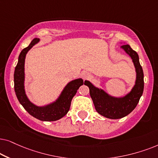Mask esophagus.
Instances as JSON below:
<instances>
[{"mask_svg": "<svg viewBox=\"0 0 158 158\" xmlns=\"http://www.w3.org/2000/svg\"><path fill=\"white\" fill-rule=\"evenodd\" d=\"M81 77H82L83 79H89L90 78V74L89 72H87V71H83L82 73H81Z\"/></svg>", "mask_w": 158, "mask_h": 158, "instance_id": "esophagus-1", "label": "esophagus"}]
</instances>
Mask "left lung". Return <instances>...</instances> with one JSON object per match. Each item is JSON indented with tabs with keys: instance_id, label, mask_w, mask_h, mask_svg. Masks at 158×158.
<instances>
[{
	"instance_id": "1",
	"label": "left lung",
	"mask_w": 158,
	"mask_h": 158,
	"mask_svg": "<svg viewBox=\"0 0 158 158\" xmlns=\"http://www.w3.org/2000/svg\"><path fill=\"white\" fill-rule=\"evenodd\" d=\"M121 48L131 58L136 72L135 85L129 94L123 98H114L102 89L95 87L89 81H85V85L89 89L90 96L97 112L110 119L121 118L129 115L137 106L144 90V73L137 52L129 45H123Z\"/></svg>"
}]
</instances>
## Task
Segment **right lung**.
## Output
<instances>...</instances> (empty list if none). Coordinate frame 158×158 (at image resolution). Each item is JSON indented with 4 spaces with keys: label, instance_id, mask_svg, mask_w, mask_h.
I'll return each mask as SVG.
<instances>
[{
    "label": "right lung",
    "instance_id": "add662e5",
    "mask_svg": "<svg viewBox=\"0 0 158 158\" xmlns=\"http://www.w3.org/2000/svg\"><path fill=\"white\" fill-rule=\"evenodd\" d=\"M40 41L35 38L28 47L24 48L19 56L18 63L14 71V90L19 102L31 115L43 121H54L61 118L70 109L71 102L79 87L83 85L81 79L69 82L56 102L44 107H38L31 103L25 94L24 90V61L26 54L35 44Z\"/></svg>",
    "mask_w": 158,
    "mask_h": 158
}]
</instances>
